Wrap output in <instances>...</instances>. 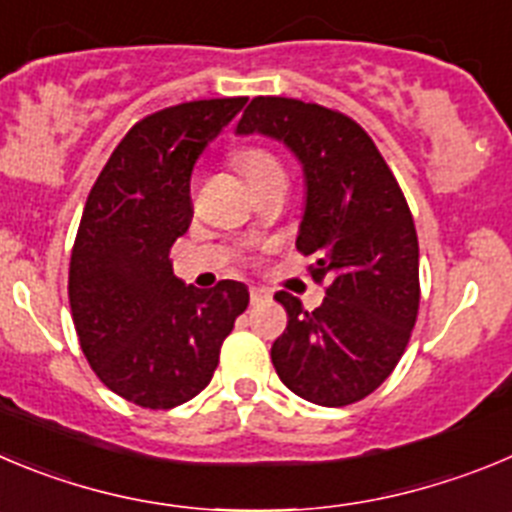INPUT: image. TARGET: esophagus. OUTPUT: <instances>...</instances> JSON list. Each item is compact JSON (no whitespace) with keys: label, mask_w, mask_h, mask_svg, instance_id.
Wrapping results in <instances>:
<instances>
[{"label":"esophagus","mask_w":512,"mask_h":512,"mask_svg":"<svg viewBox=\"0 0 512 512\" xmlns=\"http://www.w3.org/2000/svg\"><path fill=\"white\" fill-rule=\"evenodd\" d=\"M248 297H251V304H261L266 299V294L261 292V289H251V294H248Z\"/></svg>","instance_id":"obj_1"}]
</instances>
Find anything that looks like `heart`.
I'll list each match as a JSON object with an SVG mask.
<instances>
[{
  "mask_svg": "<svg viewBox=\"0 0 512 512\" xmlns=\"http://www.w3.org/2000/svg\"><path fill=\"white\" fill-rule=\"evenodd\" d=\"M233 162L241 170V175L246 177L248 185H259V182L269 180V177L284 175L279 159L264 147H256V144H248V147H238L233 152Z\"/></svg>",
  "mask_w": 512,
  "mask_h": 512,
  "instance_id": "b5f03b06",
  "label": "heart"
}]
</instances>
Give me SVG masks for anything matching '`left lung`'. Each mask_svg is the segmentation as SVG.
Wrapping results in <instances>:
<instances>
[{"instance_id": "1", "label": "left lung", "mask_w": 512, "mask_h": 512, "mask_svg": "<svg viewBox=\"0 0 512 512\" xmlns=\"http://www.w3.org/2000/svg\"><path fill=\"white\" fill-rule=\"evenodd\" d=\"M236 134L279 139L302 162L307 205L297 248L325 281L314 312L289 292L287 330L271 345L281 383L317 406H348L386 381L419 314V238L391 167L350 116L297 98L259 96Z\"/></svg>"}]
</instances>
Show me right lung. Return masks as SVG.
<instances>
[{
	"label": "right lung",
	"mask_w": 512,
	"mask_h": 512,
	"mask_svg": "<svg viewBox=\"0 0 512 512\" xmlns=\"http://www.w3.org/2000/svg\"><path fill=\"white\" fill-rule=\"evenodd\" d=\"M246 101L210 98L144 116L88 192L70 253V314L93 373L142 409L198 396L248 307L241 281L187 287L170 261L192 220V167Z\"/></svg>",
	"instance_id": "obj_1"
}]
</instances>
